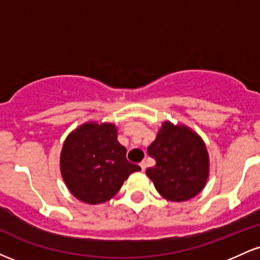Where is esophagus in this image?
<instances>
[{
	"instance_id": "1",
	"label": "esophagus",
	"mask_w": 260,
	"mask_h": 260,
	"mask_svg": "<svg viewBox=\"0 0 260 260\" xmlns=\"http://www.w3.org/2000/svg\"><path fill=\"white\" fill-rule=\"evenodd\" d=\"M139 165H140V169H142V171H145V169H147V162H145V161H142Z\"/></svg>"
}]
</instances>
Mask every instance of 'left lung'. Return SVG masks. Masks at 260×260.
<instances>
[{
	"label": "left lung",
	"instance_id": "1",
	"mask_svg": "<svg viewBox=\"0 0 260 260\" xmlns=\"http://www.w3.org/2000/svg\"><path fill=\"white\" fill-rule=\"evenodd\" d=\"M148 154L156 164L147 170V176L168 201H188L207 183L208 150L201 137L188 127L164 122Z\"/></svg>",
	"mask_w": 260,
	"mask_h": 260
}]
</instances>
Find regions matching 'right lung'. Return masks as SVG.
Returning a JSON list of instances; mask_svg holds the SVG:
<instances>
[{
    "instance_id": "1",
    "label": "right lung",
    "mask_w": 260,
    "mask_h": 260,
    "mask_svg": "<svg viewBox=\"0 0 260 260\" xmlns=\"http://www.w3.org/2000/svg\"><path fill=\"white\" fill-rule=\"evenodd\" d=\"M112 123L88 122L68 134L61 151V174L71 193L88 204L116 196L128 176L140 168L129 162Z\"/></svg>"
}]
</instances>
